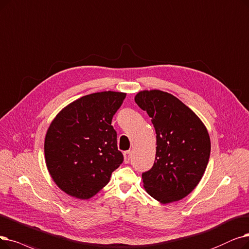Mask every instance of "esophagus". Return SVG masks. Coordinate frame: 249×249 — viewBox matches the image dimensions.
Returning <instances> with one entry per match:
<instances>
[{"instance_id": "34e87169", "label": "esophagus", "mask_w": 249, "mask_h": 249, "mask_svg": "<svg viewBox=\"0 0 249 249\" xmlns=\"http://www.w3.org/2000/svg\"><path fill=\"white\" fill-rule=\"evenodd\" d=\"M130 156H131V151L130 150H127L124 153V163L128 164L129 160H130Z\"/></svg>"}]
</instances>
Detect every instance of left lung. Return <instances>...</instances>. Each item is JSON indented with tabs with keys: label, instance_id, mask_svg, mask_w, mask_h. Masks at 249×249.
I'll use <instances>...</instances> for the list:
<instances>
[{
	"label": "left lung",
	"instance_id": "left-lung-1",
	"mask_svg": "<svg viewBox=\"0 0 249 249\" xmlns=\"http://www.w3.org/2000/svg\"><path fill=\"white\" fill-rule=\"evenodd\" d=\"M134 100L151 118L157 134L155 164L142 173L144 189L161 203L184 198L197 186L209 163L211 140L207 128L171 93L142 90Z\"/></svg>",
	"mask_w": 249,
	"mask_h": 249
}]
</instances>
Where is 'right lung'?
<instances>
[{
    "label": "right lung",
    "instance_id": "1",
    "mask_svg": "<svg viewBox=\"0 0 249 249\" xmlns=\"http://www.w3.org/2000/svg\"><path fill=\"white\" fill-rule=\"evenodd\" d=\"M126 93L102 91L72 102L52 121L45 139L46 164L58 187L89 199L123 163L112 119Z\"/></svg>",
    "mask_w": 249,
    "mask_h": 249
}]
</instances>
